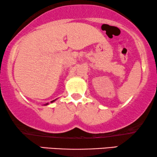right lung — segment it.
Wrapping results in <instances>:
<instances>
[{"instance_id":"obj_1","label":"right lung","mask_w":157,"mask_h":157,"mask_svg":"<svg viewBox=\"0 0 157 157\" xmlns=\"http://www.w3.org/2000/svg\"><path fill=\"white\" fill-rule=\"evenodd\" d=\"M56 101V99L55 100H53V101H51V103H53V101ZM48 104H45V105H48Z\"/></svg>"}]
</instances>
